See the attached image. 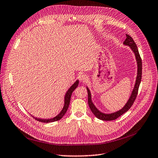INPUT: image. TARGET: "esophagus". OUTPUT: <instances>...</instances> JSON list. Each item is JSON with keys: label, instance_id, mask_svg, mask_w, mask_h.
Here are the masks:
<instances>
[{"label": "esophagus", "instance_id": "esophagus-1", "mask_svg": "<svg viewBox=\"0 0 158 158\" xmlns=\"http://www.w3.org/2000/svg\"><path fill=\"white\" fill-rule=\"evenodd\" d=\"M79 79L81 81H86L88 79V77L85 74H81L79 76Z\"/></svg>", "mask_w": 158, "mask_h": 158}]
</instances>
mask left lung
I'll list each match as a JSON object with an SVG mask.
<instances>
[{
	"instance_id": "8db88e82",
	"label": "left lung",
	"mask_w": 158,
	"mask_h": 158,
	"mask_svg": "<svg viewBox=\"0 0 158 158\" xmlns=\"http://www.w3.org/2000/svg\"><path fill=\"white\" fill-rule=\"evenodd\" d=\"M123 44L126 45V46H130L132 52L134 53L135 56H136V60L137 61V65H138V71H137L138 73H137V77L136 79V83H135L134 89L132 92L131 95H130L128 99V102H127V104L124 105V106L123 108V109L119 110L118 111L113 112V113H110V114L103 113V112L99 111L97 109V107L94 106V105L93 103L91 100V92H90V90L89 89V88L87 87V93H88V104H89L90 109H91L94 115L97 118L102 120L110 121V120H113L118 118L119 116L123 115L124 113H125L126 112H127L130 108H131L138 94L139 86V84H140L141 79H142V60H141L140 56H139L136 44L134 42L132 38L130 36V35L127 34V38H126L125 41L124 42Z\"/></svg>"
}]
</instances>
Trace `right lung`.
<instances>
[{
	"label": "right lung",
	"mask_w": 158,
	"mask_h": 158,
	"mask_svg": "<svg viewBox=\"0 0 158 158\" xmlns=\"http://www.w3.org/2000/svg\"><path fill=\"white\" fill-rule=\"evenodd\" d=\"M79 85V81L77 80L74 83V84L72 85V86L68 89V91H67L65 95V102H64V106L63 109L61 110V111L60 112V113L59 114H57L56 116L53 117L52 118L50 119H41V118H38L36 117H35L34 116L31 115V116L34 117V118H35L36 120L41 122V123H52V122H56L60 120L63 116L65 115V114L66 113V112L68 109L69 108V102H70V100H71V94L73 92L74 90Z\"/></svg>",
	"instance_id": "right-lung-1"
}]
</instances>
